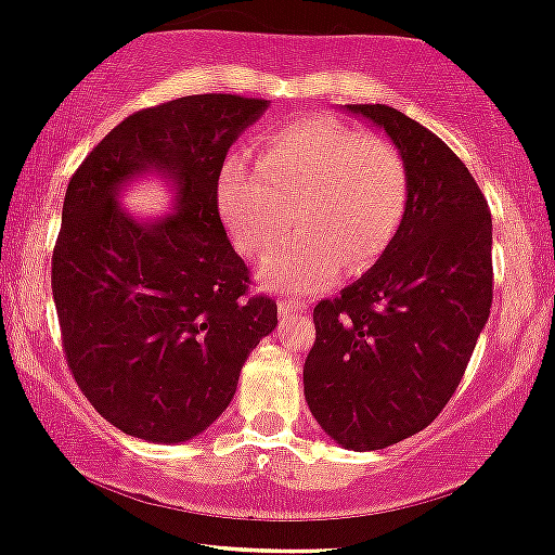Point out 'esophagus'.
Here are the masks:
<instances>
[{"mask_svg":"<svg viewBox=\"0 0 555 555\" xmlns=\"http://www.w3.org/2000/svg\"><path fill=\"white\" fill-rule=\"evenodd\" d=\"M278 307H280V314H283L285 320H288V317L304 314V309H307V304L298 301V298H280Z\"/></svg>","mask_w":555,"mask_h":555,"instance_id":"obj_1","label":"esophagus"}]
</instances>
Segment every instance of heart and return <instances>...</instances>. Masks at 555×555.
Masks as SVG:
<instances>
[{
  "label": "heart",
  "mask_w": 555,
  "mask_h": 555,
  "mask_svg": "<svg viewBox=\"0 0 555 555\" xmlns=\"http://www.w3.org/2000/svg\"><path fill=\"white\" fill-rule=\"evenodd\" d=\"M409 196V165L393 143L327 117L272 133L257 162L230 154L217 178V207L244 257L275 251L296 220L298 235L261 278L301 296L344 267L351 275L375 267L403 225Z\"/></svg>",
  "instance_id": "b5f03b06"
}]
</instances>
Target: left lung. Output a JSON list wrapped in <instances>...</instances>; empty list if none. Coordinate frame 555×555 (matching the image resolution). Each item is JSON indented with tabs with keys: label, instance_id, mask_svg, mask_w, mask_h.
I'll list each match as a JSON object with an SVG mask.
<instances>
[{
	"label": "left lung",
	"instance_id": "left-lung-1",
	"mask_svg": "<svg viewBox=\"0 0 555 555\" xmlns=\"http://www.w3.org/2000/svg\"><path fill=\"white\" fill-rule=\"evenodd\" d=\"M385 130L412 196L383 259L314 307L309 412L348 451H379L435 420L462 383L493 304V220L466 165L388 104H346Z\"/></svg>",
	"mask_w": 555,
	"mask_h": 555
}]
</instances>
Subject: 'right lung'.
Wrapping results in <instances>:
<instances>
[{"label":"right lung","mask_w":555,"mask_h":555,"mask_svg":"<svg viewBox=\"0 0 555 555\" xmlns=\"http://www.w3.org/2000/svg\"><path fill=\"white\" fill-rule=\"evenodd\" d=\"M264 99L196 93L126 117L67 183L52 257L62 348L104 420L149 443H183L228 409L278 304L248 296V270L217 209L228 149ZM154 171L177 209L139 221L119 207Z\"/></svg>","instance_id":"1"}]
</instances>
